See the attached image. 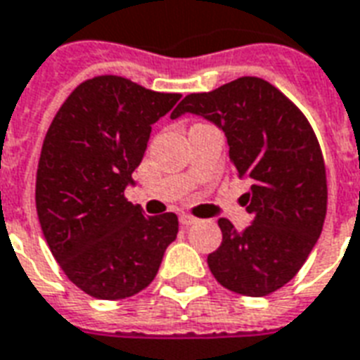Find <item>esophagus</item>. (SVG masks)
<instances>
[{
	"label": "esophagus",
	"instance_id": "34e87169",
	"mask_svg": "<svg viewBox=\"0 0 360 360\" xmlns=\"http://www.w3.org/2000/svg\"><path fill=\"white\" fill-rule=\"evenodd\" d=\"M179 221H181V225H183V227H188V225H194V223H196V217H193V215H188V214H183L179 217Z\"/></svg>",
	"mask_w": 360,
	"mask_h": 360
}]
</instances>
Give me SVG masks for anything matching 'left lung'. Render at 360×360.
<instances>
[{
    "label": "left lung",
    "mask_w": 360,
    "mask_h": 360,
    "mask_svg": "<svg viewBox=\"0 0 360 360\" xmlns=\"http://www.w3.org/2000/svg\"><path fill=\"white\" fill-rule=\"evenodd\" d=\"M185 112L225 131L234 169L254 183L240 198L252 225L238 233L221 217L223 240L207 267L231 292L273 294L297 275L326 217V167L315 131L284 93L255 76L191 93L172 118Z\"/></svg>",
    "instance_id": "1"
}]
</instances>
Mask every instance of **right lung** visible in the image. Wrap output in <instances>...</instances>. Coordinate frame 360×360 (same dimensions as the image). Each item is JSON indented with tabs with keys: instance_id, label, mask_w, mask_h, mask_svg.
<instances>
[{
	"instance_id": "right-lung-1",
	"label": "right lung",
	"mask_w": 360,
	"mask_h": 360,
	"mask_svg": "<svg viewBox=\"0 0 360 360\" xmlns=\"http://www.w3.org/2000/svg\"><path fill=\"white\" fill-rule=\"evenodd\" d=\"M179 98L122 76H95L68 95L45 133L36 173L39 225L65 275L91 297L139 294L177 238V215H143L124 191L153 124Z\"/></svg>"
}]
</instances>
